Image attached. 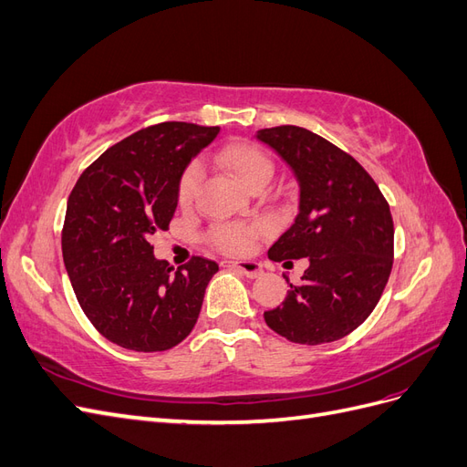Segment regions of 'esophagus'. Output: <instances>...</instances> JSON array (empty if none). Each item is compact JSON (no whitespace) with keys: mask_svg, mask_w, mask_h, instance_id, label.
<instances>
[{"mask_svg":"<svg viewBox=\"0 0 467 467\" xmlns=\"http://www.w3.org/2000/svg\"><path fill=\"white\" fill-rule=\"evenodd\" d=\"M222 266L235 268V271L245 275L247 278H257L263 275V266L255 261H223Z\"/></svg>","mask_w":467,"mask_h":467,"instance_id":"34e87169","label":"esophagus"}]
</instances>
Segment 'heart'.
I'll use <instances>...</instances> for the list:
<instances>
[{
    "label": "heart",
    "mask_w": 467,
    "mask_h": 467,
    "mask_svg": "<svg viewBox=\"0 0 467 467\" xmlns=\"http://www.w3.org/2000/svg\"><path fill=\"white\" fill-rule=\"evenodd\" d=\"M220 163L242 182L244 187L253 189L259 182H268L273 177V161L268 155L249 142H232L225 146L220 155ZM201 182V167L192 163L185 169V173L179 179L177 201L181 206H189L194 199L196 189ZM268 230L265 222L257 223H222L212 230L210 239L220 251L230 253V255H244L251 251L255 239Z\"/></svg>",
    "instance_id": "obj_1"
}]
</instances>
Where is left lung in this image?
I'll return each instance as SVG.
<instances>
[{"mask_svg":"<svg viewBox=\"0 0 467 467\" xmlns=\"http://www.w3.org/2000/svg\"><path fill=\"white\" fill-rule=\"evenodd\" d=\"M294 171L300 206L268 259L307 257L302 285L265 312L268 327L292 343L343 338L372 314L393 265L389 204L366 169L327 140L300 126L257 132Z\"/></svg>","mask_w":467,"mask_h":467,"instance_id":"8db88e82","label":"left lung"}]
</instances>
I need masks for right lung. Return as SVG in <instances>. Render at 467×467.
Wrapping results in <instances>:
<instances>
[{
    "mask_svg": "<svg viewBox=\"0 0 467 467\" xmlns=\"http://www.w3.org/2000/svg\"><path fill=\"white\" fill-rule=\"evenodd\" d=\"M218 126L161 122L110 146L67 199L62 255L76 298L110 343L138 352L179 345L199 319L218 265L192 257L177 271L150 239L177 208L179 179Z\"/></svg>",
    "mask_w": 467,
    "mask_h": 467,
    "instance_id": "1",
    "label": "right lung"
}]
</instances>
